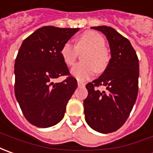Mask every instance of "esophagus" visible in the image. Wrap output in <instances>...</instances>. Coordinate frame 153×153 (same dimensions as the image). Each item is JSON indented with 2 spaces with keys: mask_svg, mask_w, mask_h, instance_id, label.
<instances>
[{
  "mask_svg": "<svg viewBox=\"0 0 153 153\" xmlns=\"http://www.w3.org/2000/svg\"><path fill=\"white\" fill-rule=\"evenodd\" d=\"M78 85H79V86H85V83H83V82H80V81H78Z\"/></svg>",
  "mask_w": 153,
  "mask_h": 153,
  "instance_id": "esophagus-1",
  "label": "esophagus"
}]
</instances>
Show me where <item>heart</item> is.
<instances>
[{
  "label": "heart",
  "instance_id": "obj_1",
  "mask_svg": "<svg viewBox=\"0 0 153 153\" xmlns=\"http://www.w3.org/2000/svg\"><path fill=\"white\" fill-rule=\"evenodd\" d=\"M106 41L102 36L95 31H86L77 39L76 45L70 41L65 42L60 50V55L64 63L73 66L77 60L79 51L87 49L83 61L72 68L71 74L78 80H86L92 77L97 71L102 73L108 68L110 56L107 50Z\"/></svg>",
  "mask_w": 153,
  "mask_h": 153
}]
</instances>
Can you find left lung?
Wrapping results in <instances>:
<instances>
[{"label": "left lung", "instance_id": "8db88e82", "mask_svg": "<svg viewBox=\"0 0 153 153\" xmlns=\"http://www.w3.org/2000/svg\"><path fill=\"white\" fill-rule=\"evenodd\" d=\"M107 36L112 58L98 79L88 83L84 100L85 121L103 134L114 132L129 118L138 95L139 60L129 40L108 26L92 27ZM105 86L107 91L97 89Z\"/></svg>", "mask_w": 153, "mask_h": 153}]
</instances>
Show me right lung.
I'll list each match as a JSON object with an SVG mask.
<instances>
[{"label": "right lung", "instance_id": "1", "mask_svg": "<svg viewBox=\"0 0 153 153\" xmlns=\"http://www.w3.org/2000/svg\"><path fill=\"white\" fill-rule=\"evenodd\" d=\"M79 29L44 26L23 41L16 57L14 92L25 119L31 124L47 128L64 117L77 80L62 61V45ZM60 76L63 82L54 83Z\"/></svg>", "mask_w": 153, "mask_h": 153}]
</instances>
